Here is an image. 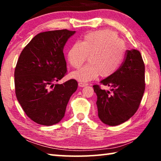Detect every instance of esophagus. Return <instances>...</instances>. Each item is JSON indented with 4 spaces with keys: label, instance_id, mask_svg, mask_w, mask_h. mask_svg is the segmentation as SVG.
I'll list each match as a JSON object with an SVG mask.
<instances>
[{
    "label": "esophagus",
    "instance_id": "esophagus-1",
    "mask_svg": "<svg viewBox=\"0 0 161 161\" xmlns=\"http://www.w3.org/2000/svg\"><path fill=\"white\" fill-rule=\"evenodd\" d=\"M78 85H79V86H80V87H84V86H87V84L80 82V83L78 84Z\"/></svg>",
    "mask_w": 161,
    "mask_h": 161
}]
</instances>
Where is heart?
<instances>
[{"label": "heart", "instance_id": "b5f03b06", "mask_svg": "<svg viewBox=\"0 0 161 161\" xmlns=\"http://www.w3.org/2000/svg\"><path fill=\"white\" fill-rule=\"evenodd\" d=\"M125 56V45L116 32L102 29L84 35L80 42H75L67 52L71 66L80 67L89 57V64L71 73V77L81 83L97 78L108 77L121 67Z\"/></svg>", "mask_w": 161, "mask_h": 161}]
</instances>
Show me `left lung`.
<instances>
[{
	"mask_svg": "<svg viewBox=\"0 0 161 161\" xmlns=\"http://www.w3.org/2000/svg\"><path fill=\"white\" fill-rule=\"evenodd\" d=\"M100 83L111 87L113 94L93 86L99 119L108 126L128 121L138 110L145 91V65L140 52L127 50L119 69Z\"/></svg>",
	"mask_w": 161,
	"mask_h": 161,
	"instance_id": "1",
	"label": "left lung"
}]
</instances>
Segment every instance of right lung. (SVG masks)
Instances as JSON below:
<instances>
[{"mask_svg": "<svg viewBox=\"0 0 161 161\" xmlns=\"http://www.w3.org/2000/svg\"><path fill=\"white\" fill-rule=\"evenodd\" d=\"M75 32L66 29L40 32L19 57L14 74L16 97L27 116L38 124L59 123L71 96L77 89L75 80L53 84L67 73L63 50ZM52 86L54 88L50 90Z\"/></svg>", "mask_w": 161, "mask_h": 161, "instance_id": "right-lung-1", "label": "right lung"}]
</instances>
